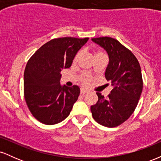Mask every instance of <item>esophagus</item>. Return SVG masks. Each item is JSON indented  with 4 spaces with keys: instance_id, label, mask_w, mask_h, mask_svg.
I'll use <instances>...</instances> for the list:
<instances>
[{
    "instance_id": "esophagus-1",
    "label": "esophagus",
    "mask_w": 161,
    "mask_h": 161,
    "mask_svg": "<svg viewBox=\"0 0 161 161\" xmlns=\"http://www.w3.org/2000/svg\"><path fill=\"white\" fill-rule=\"evenodd\" d=\"M88 90L85 89V88H81V89H80V93L82 94V95H83V94L88 93Z\"/></svg>"
}]
</instances>
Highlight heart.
<instances>
[{"instance_id":"1","label":"heart","mask_w":161,"mask_h":161,"mask_svg":"<svg viewBox=\"0 0 161 161\" xmlns=\"http://www.w3.org/2000/svg\"><path fill=\"white\" fill-rule=\"evenodd\" d=\"M80 54H81V52H79L78 53H77V54L75 55L74 60H76L77 59L79 58V57L80 56ZM101 54H104V53L103 52H101V51H97V52H95V57L98 56V55H101ZM90 79H91V78H90V75L86 74V73H84V74H82V76H81L80 80H81V82H82V83H84V84H87V83H88V82H89Z\"/></svg>"}]
</instances>
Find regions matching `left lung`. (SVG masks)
Here are the masks:
<instances>
[{"label": "left lung", "mask_w": 161, "mask_h": 161, "mask_svg": "<svg viewBox=\"0 0 161 161\" xmlns=\"http://www.w3.org/2000/svg\"><path fill=\"white\" fill-rule=\"evenodd\" d=\"M108 53L109 64L105 78L114 88L105 98L97 92L98 101L91 107L94 119L106 127H116L128 119L137 106L143 82L139 63L135 55L110 37L92 38Z\"/></svg>", "instance_id": "obj_1"}]
</instances>
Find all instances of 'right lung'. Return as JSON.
I'll use <instances>...</instances> for the list:
<instances>
[{
    "label": "right lung",
    "mask_w": 161,
    "mask_h": 161,
    "mask_svg": "<svg viewBox=\"0 0 161 161\" xmlns=\"http://www.w3.org/2000/svg\"><path fill=\"white\" fill-rule=\"evenodd\" d=\"M88 40L73 37L52 39L28 61L24 72V96L30 112L41 123L57 124L69 116L80 89L77 86H61V71L71 66Z\"/></svg>",
    "instance_id": "add662e5"
}]
</instances>
